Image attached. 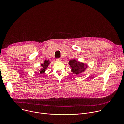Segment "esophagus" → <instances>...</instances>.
<instances>
[{
  "label": "esophagus",
  "mask_w": 124,
  "mask_h": 124,
  "mask_svg": "<svg viewBox=\"0 0 124 124\" xmlns=\"http://www.w3.org/2000/svg\"><path fill=\"white\" fill-rule=\"evenodd\" d=\"M56 60L57 61H61L62 59L61 58H57Z\"/></svg>",
  "instance_id": "34e87169"
}]
</instances>
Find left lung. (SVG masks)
<instances>
[{
	"label": "left lung",
	"mask_w": 124,
	"mask_h": 124,
	"mask_svg": "<svg viewBox=\"0 0 124 124\" xmlns=\"http://www.w3.org/2000/svg\"><path fill=\"white\" fill-rule=\"evenodd\" d=\"M69 64L72 68V72L76 75H79L83 72L87 68V65L76 60H72L69 62Z\"/></svg>",
	"instance_id": "left-lung-1"
}]
</instances>
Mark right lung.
Segmentation results:
<instances>
[{"instance_id":"1","label":"right lung","mask_w":124,"mask_h":124,"mask_svg":"<svg viewBox=\"0 0 124 124\" xmlns=\"http://www.w3.org/2000/svg\"><path fill=\"white\" fill-rule=\"evenodd\" d=\"M50 62H49V61H46V60H45L44 64H42L41 66L42 67V69L39 70V72H40V73L41 74H44L45 72V70L47 68V67H48L49 64Z\"/></svg>"}]
</instances>
